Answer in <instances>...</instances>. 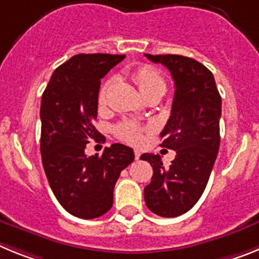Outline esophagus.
Wrapping results in <instances>:
<instances>
[{
  "instance_id": "1",
  "label": "esophagus",
  "mask_w": 259,
  "mask_h": 259,
  "mask_svg": "<svg viewBox=\"0 0 259 259\" xmlns=\"http://www.w3.org/2000/svg\"><path fill=\"white\" fill-rule=\"evenodd\" d=\"M140 155H141V153L139 152V150H135V158H136V159H139V158H140Z\"/></svg>"
}]
</instances>
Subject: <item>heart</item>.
Wrapping results in <instances>:
<instances>
[{
  "mask_svg": "<svg viewBox=\"0 0 259 259\" xmlns=\"http://www.w3.org/2000/svg\"><path fill=\"white\" fill-rule=\"evenodd\" d=\"M132 80L137 85L141 95L148 92L164 93V91H166V81H164L163 76L159 74V71L149 65H143L135 68L132 71ZM110 84H111V81L107 80L100 91V95H98V105L100 106H104L106 104L107 91L110 88ZM143 127L134 122H122L115 128L116 136L120 140L128 144H134V145L143 143Z\"/></svg>",
  "mask_w": 259,
  "mask_h": 259,
  "instance_id": "obj_1",
  "label": "heart"
}]
</instances>
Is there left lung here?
<instances>
[{"label": "left lung", "instance_id": "left-lung-1", "mask_svg": "<svg viewBox=\"0 0 259 259\" xmlns=\"http://www.w3.org/2000/svg\"><path fill=\"white\" fill-rule=\"evenodd\" d=\"M145 57L162 63L175 83L171 116L161 132V146L175 150L176 155L168 168L158 154L141 155L140 159L153 167L144 198L150 211L175 218L191 210L206 188L221 144L222 98L211 71L196 59L178 54Z\"/></svg>", "mask_w": 259, "mask_h": 259}]
</instances>
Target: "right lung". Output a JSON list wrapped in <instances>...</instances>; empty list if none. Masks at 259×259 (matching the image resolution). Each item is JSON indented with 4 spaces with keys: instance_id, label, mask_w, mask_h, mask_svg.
Returning <instances> with one entry per match:
<instances>
[{
    "instance_id": "obj_1",
    "label": "right lung",
    "mask_w": 259,
    "mask_h": 259,
    "mask_svg": "<svg viewBox=\"0 0 259 259\" xmlns=\"http://www.w3.org/2000/svg\"><path fill=\"white\" fill-rule=\"evenodd\" d=\"M125 56L77 54L56 68L41 97L42 166L63 209L81 219H95L113 206L119 175L135 159L123 144L85 155L89 141H101L97 118L101 79Z\"/></svg>"
}]
</instances>
